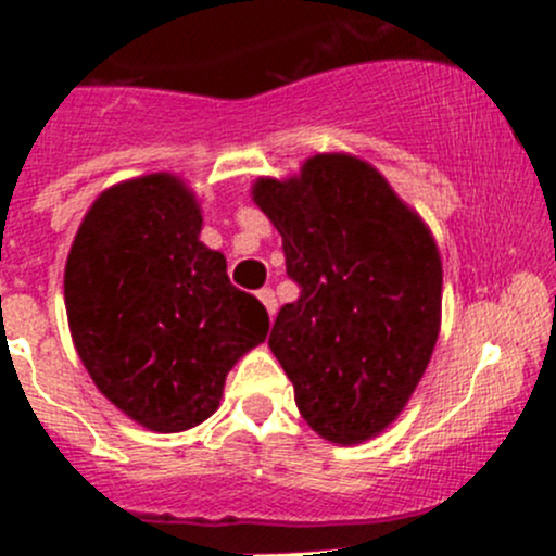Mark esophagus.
Here are the masks:
<instances>
[{
	"instance_id": "34e87169",
	"label": "esophagus",
	"mask_w": 556,
	"mask_h": 556,
	"mask_svg": "<svg viewBox=\"0 0 556 556\" xmlns=\"http://www.w3.org/2000/svg\"><path fill=\"white\" fill-rule=\"evenodd\" d=\"M257 299H261V304L266 306L268 317L274 319V314H277V295H274V290H271V288H263V290H257Z\"/></svg>"
}]
</instances>
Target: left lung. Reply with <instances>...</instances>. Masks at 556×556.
<instances>
[{
    "mask_svg": "<svg viewBox=\"0 0 556 556\" xmlns=\"http://www.w3.org/2000/svg\"><path fill=\"white\" fill-rule=\"evenodd\" d=\"M250 193L301 285L268 346L314 433L363 444L395 422L435 350L439 244L384 174L350 153L312 155L293 177H257Z\"/></svg>",
    "mask_w": 556,
    "mask_h": 556,
    "instance_id": "1",
    "label": "left lung"
}]
</instances>
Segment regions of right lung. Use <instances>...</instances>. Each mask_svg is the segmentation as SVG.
Instances as JSON below:
<instances>
[{"mask_svg":"<svg viewBox=\"0 0 556 556\" xmlns=\"http://www.w3.org/2000/svg\"><path fill=\"white\" fill-rule=\"evenodd\" d=\"M201 223L182 177L142 174L99 193L66 257L77 355L106 401L153 433L210 419L228 371L268 333L263 304L233 288Z\"/></svg>","mask_w":556,"mask_h":556,"instance_id":"obj_1","label":"right lung"}]
</instances>
